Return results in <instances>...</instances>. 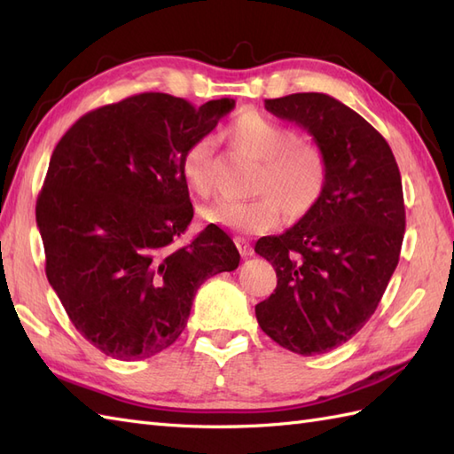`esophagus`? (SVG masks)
Wrapping results in <instances>:
<instances>
[{
  "instance_id": "esophagus-1",
  "label": "esophagus",
  "mask_w": 454,
  "mask_h": 454,
  "mask_svg": "<svg viewBox=\"0 0 454 454\" xmlns=\"http://www.w3.org/2000/svg\"><path fill=\"white\" fill-rule=\"evenodd\" d=\"M235 245H237V248H239V253L243 254V256H253V254H254V248H253V245H250L248 239L237 237V239H235Z\"/></svg>"
}]
</instances>
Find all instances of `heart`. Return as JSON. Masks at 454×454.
Segmentation results:
<instances>
[{
    "instance_id": "heart-1",
    "label": "heart",
    "mask_w": 454,
    "mask_h": 454,
    "mask_svg": "<svg viewBox=\"0 0 454 454\" xmlns=\"http://www.w3.org/2000/svg\"><path fill=\"white\" fill-rule=\"evenodd\" d=\"M225 134L260 160L256 190L262 194L247 201L215 200L201 209L204 221L237 233H264L279 223L284 211L289 219H301L318 204L326 188L328 163L315 142L295 137L294 129L254 108L231 120ZM214 147V139L206 136L190 144L183 155V178L196 194L209 188Z\"/></svg>"
}]
</instances>
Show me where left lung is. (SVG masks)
Returning <instances> with one entry per match:
<instances>
[{
  "instance_id": "left-lung-1",
  "label": "left lung",
  "mask_w": 454,
  "mask_h": 454,
  "mask_svg": "<svg viewBox=\"0 0 454 454\" xmlns=\"http://www.w3.org/2000/svg\"><path fill=\"white\" fill-rule=\"evenodd\" d=\"M266 108L307 129L325 151L328 178L305 217L256 243L278 276L256 318L281 348L326 354L364 328L398 266L406 229L400 170L387 139L334 97L295 93L268 98Z\"/></svg>"
}]
</instances>
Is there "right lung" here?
<instances>
[{
  "instance_id": "obj_1",
  "label": "right lung",
  "mask_w": 454,
  "mask_h": 454,
  "mask_svg": "<svg viewBox=\"0 0 454 454\" xmlns=\"http://www.w3.org/2000/svg\"><path fill=\"white\" fill-rule=\"evenodd\" d=\"M233 98L196 108L139 93L83 114L59 139L36 200L46 278L79 334L103 354L145 359L183 334L198 287L239 266L217 225L184 247L194 217L183 155Z\"/></svg>"
}]
</instances>
